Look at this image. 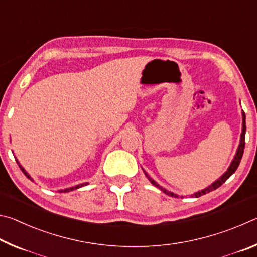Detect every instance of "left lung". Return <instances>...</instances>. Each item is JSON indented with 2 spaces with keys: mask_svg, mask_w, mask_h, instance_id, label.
<instances>
[{
  "mask_svg": "<svg viewBox=\"0 0 257 257\" xmlns=\"http://www.w3.org/2000/svg\"><path fill=\"white\" fill-rule=\"evenodd\" d=\"M245 119H246L245 112L242 111V132H241V135H240V144H239V146H238L237 153H236V155H234V158H233V160H232L231 164H230V167L228 168V170L225 171V172L223 173V175L219 178V179L213 182V184H212L211 186H208L207 188L203 189V190H201V191H197V193H195V194L193 195V196H195V197L197 198V197H199V196H202V195H205V194H207V193H210V191H212V190H215L216 188H219V187H220L221 185H222L223 182L227 181L228 178H229L230 176H231L232 173H234V171L237 170L238 165H239V163H240V160H241V158H242L243 149H245V134H246V121H245ZM144 172H145V171H144ZM145 175H146L147 178H149V180L151 181V184L154 185L155 187H158V188L162 190L164 194H167V195H169V196H171V197H178V195L171 193V191H168L165 188H162V187H161L159 184H156V182H155L153 179H152V178L149 177V175H147L146 172H145Z\"/></svg>",
  "mask_w": 257,
  "mask_h": 257,
  "instance_id": "left-lung-1",
  "label": "left lung"
}]
</instances>
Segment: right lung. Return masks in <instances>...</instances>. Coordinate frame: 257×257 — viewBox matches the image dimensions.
<instances>
[{
  "label": "right lung",
  "mask_w": 257,
  "mask_h": 257,
  "mask_svg": "<svg viewBox=\"0 0 257 257\" xmlns=\"http://www.w3.org/2000/svg\"><path fill=\"white\" fill-rule=\"evenodd\" d=\"M17 163L19 164V162H18V160H17ZM19 168L21 169V171H23L24 173H25V176L28 178V179H30V180H33L32 179V177H30L27 172H26V170L25 169L21 167V165L19 164ZM86 185H88V182H86V184H80V185H77V186H75V187H70V188H67V189H63V190H59L60 193H68V191H72V190H75V189H78V188H80V187H84V186H86Z\"/></svg>",
  "instance_id": "1"
}]
</instances>
